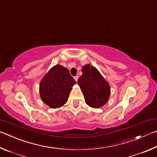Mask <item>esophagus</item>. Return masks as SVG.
Returning <instances> with one entry per match:
<instances>
[{
    "label": "esophagus",
    "instance_id": "34e87169",
    "mask_svg": "<svg viewBox=\"0 0 157 157\" xmlns=\"http://www.w3.org/2000/svg\"><path fill=\"white\" fill-rule=\"evenodd\" d=\"M74 79H75V81H78V76H74Z\"/></svg>",
    "mask_w": 157,
    "mask_h": 157
}]
</instances>
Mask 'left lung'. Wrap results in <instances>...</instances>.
<instances>
[{
  "mask_svg": "<svg viewBox=\"0 0 157 157\" xmlns=\"http://www.w3.org/2000/svg\"><path fill=\"white\" fill-rule=\"evenodd\" d=\"M83 74L78 79V86L85 97L86 103L94 108L105 105L110 94V87L101 73L90 64L82 68Z\"/></svg>",
  "mask_w": 157,
  "mask_h": 157,
  "instance_id": "obj_1",
  "label": "left lung"
}]
</instances>
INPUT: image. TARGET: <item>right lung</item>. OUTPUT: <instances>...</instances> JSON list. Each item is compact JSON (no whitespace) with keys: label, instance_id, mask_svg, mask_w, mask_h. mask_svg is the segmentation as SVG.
<instances>
[{"label":"right lung","instance_id":"right-lung-1","mask_svg":"<svg viewBox=\"0 0 157 157\" xmlns=\"http://www.w3.org/2000/svg\"><path fill=\"white\" fill-rule=\"evenodd\" d=\"M76 83L67 68L56 65L51 68L40 83L42 101L52 108H58L67 103L69 94Z\"/></svg>","mask_w":157,"mask_h":157}]
</instances>
